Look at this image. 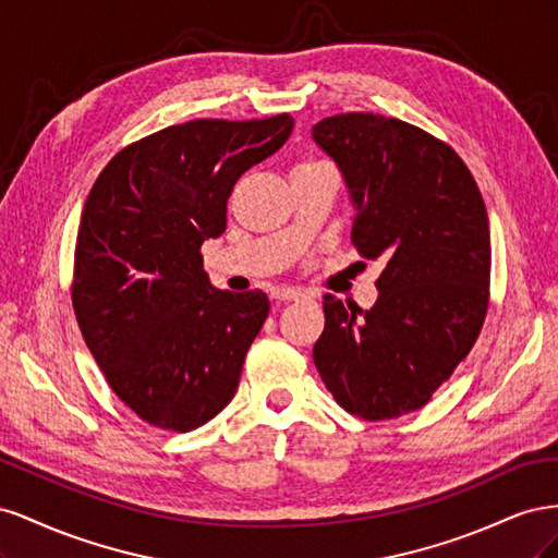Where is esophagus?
Returning a JSON list of instances; mask_svg holds the SVG:
<instances>
[{"label": "esophagus", "mask_w": 558, "mask_h": 558, "mask_svg": "<svg viewBox=\"0 0 558 558\" xmlns=\"http://www.w3.org/2000/svg\"><path fill=\"white\" fill-rule=\"evenodd\" d=\"M302 295H305V293H302L300 289H291V286H281V289L272 291V298L281 300V302H291V300H298Z\"/></svg>", "instance_id": "1"}]
</instances>
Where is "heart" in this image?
Returning a JSON list of instances; mask_svg holds the SVG:
<instances>
[{
	"instance_id": "b5f03b06",
	"label": "heart",
	"mask_w": 558,
	"mask_h": 558,
	"mask_svg": "<svg viewBox=\"0 0 558 558\" xmlns=\"http://www.w3.org/2000/svg\"><path fill=\"white\" fill-rule=\"evenodd\" d=\"M312 165H320V162H316V160H305V162H300L298 167H312ZM298 167H295V170H298Z\"/></svg>"
}]
</instances>
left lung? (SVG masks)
Returning a JSON list of instances; mask_svg holds the SVG:
<instances>
[{
	"label": "left lung",
	"mask_w": 558,
	"mask_h": 558,
	"mask_svg": "<svg viewBox=\"0 0 558 558\" xmlns=\"http://www.w3.org/2000/svg\"><path fill=\"white\" fill-rule=\"evenodd\" d=\"M312 137L344 177L353 246L384 260L369 310L324 298L316 369L351 414H410L451 377L484 324L492 238L482 193L449 144L398 118L337 113Z\"/></svg>",
	"instance_id": "8db88e82"
}]
</instances>
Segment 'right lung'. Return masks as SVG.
I'll return each mask as SVG.
<instances>
[{
  "label": "right lung",
  "mask_w": 558,
  "mask_h": 558,
  "mask_svg": "<svg viewBox=\"0 0 558 558\" xmlns=\"http://www.w3.org/2000/svg\"><path fill=\"white\" fill-rule=\"evenodd\" d=\"M293 118H197L125 146L81 214L72 305L113 393L146 424L189 433L232 400L269 300L214 289L202 244L232 185L291 137Z\"/></svg>",
  "instance_id": "obj_1"
}]
</instances>
